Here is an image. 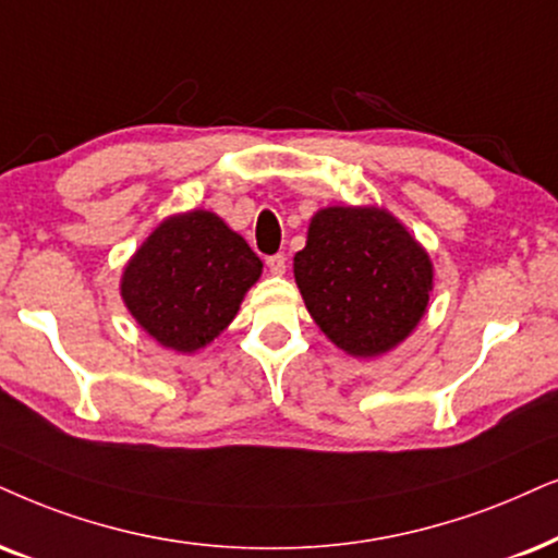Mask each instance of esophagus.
Wrapping results in <instances>:
<instances>
[{
  "mask_svg": "<svg viewBox=\"0 0 558 558\" xmlns=\"http://www.w3.org/2000/svg\"><path fill=\"white\" fill-rule=\"evenodd\" d=\"M267 270H270L272 275H283L286 272V255H272L265 259Z\"/></svg>",
  "mask_w": 558,
  "mask_h": 558,
  "instance_id": "esophagus-1",
  "label": "esophagus"
}]
</instances>
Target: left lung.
<instances>
[{"mask_svg":"<svg viewBox=\"0 0 558 558\" xmlns=\"http://www.w3.org/2000/svg\"><path fill=\"white\" fill-rule=\"evenodd\" d=\"M293 275L312 319L337 348L376 357L404 342L427 312L433 263L417 239L376 206L314 214Z\"/></svg>","mask_w":558,"mask_h":558,"instance_id":"left-lung-1","label":"left lung"}]
</instances>
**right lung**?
<instances>
[{
    "mask_svg": "<svg viewBox=\"0 0 558 558\" xmlns=\"http://www.w3.org/2000/svg\"><path fill=\"white\" fill-rule=\"evenodd\" d=\"M263 263L210 210L169 216L125 265L121 295L159 344L195 352L234 322Z\"/></svg>",
    "mask_w": 558,
    "mask_h": 558,
    "instance_id": "add662e5",
    "label": "right lung"
}]
</instances>
